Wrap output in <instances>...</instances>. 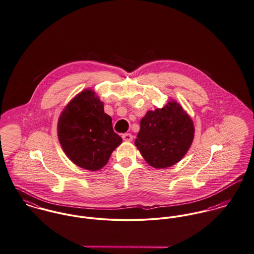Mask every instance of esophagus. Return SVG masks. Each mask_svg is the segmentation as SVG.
Segmentation results:
<instances>
[{"label": "esophagus", "instance_id": "34e87169", "mask_svg": "<svg viewBox=\"0 0 254 254\" xmlns=\"http://www.w3.org/2000/svg\"><path fill=\"white\" fill-rule=\"evenodd\" d=\"M122 137H123V139L125 141H131L132 138H133L131 133H125V134H123Z\"/></svg>", "mask_w": 254, "mask_h": 254}]
</instances>
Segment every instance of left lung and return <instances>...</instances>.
<instances>
[{"label": "left lung", "instance_id": "left-lung-1", "mask_svg": "<svg viewBox=\"0 0 254 254\" xmlns=\"http://www.w3.org/2000/svg\"><path fill=\"white\" fill-rule=\"evenodd\" d=\"M191 118L176 102L149 111L141 120L135 146L145 161L157 169L169 168L179 162L194 138Z\"/></svg>", "mask_w": 254, "mask_h": 254}]
</instances>
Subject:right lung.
<instances>
[{
	"label": "right lung",
	"mask_w": 254,
	"mask_h": 254,
	"mask_svg": "<svg viewBox=\"0 0 254 254\" xmlns=\"http://www.w3.org/2000/svg\"><path fill=\"white\" fill-rule=\"evenodd\" d=\"M58 138L67 157L77 166L98 170L122 143L113 129L112 119L90 89L78 94L58 120Z\"/></svg>",
	"instance_id": "1"
}]
</instances>
